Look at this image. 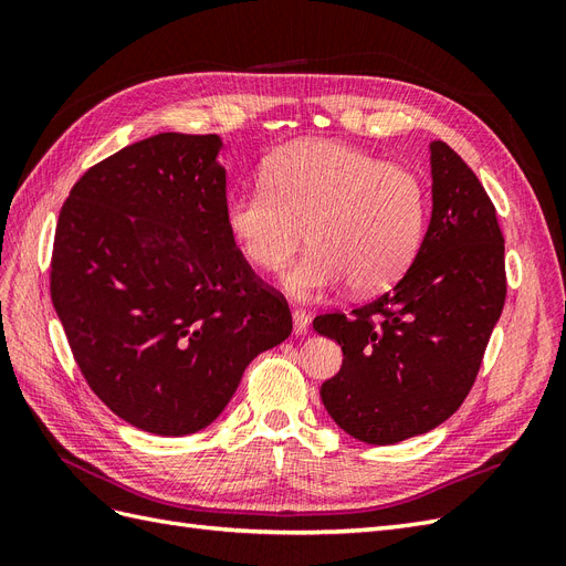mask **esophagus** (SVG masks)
<instances>
[{
	"label": "esophagus",
	"instance_id": "1",
	"mask_svg": "<svg viewBox=\"0 0 566 566\" xmlns=\"http://www.w3.org/2000/svg\"><path fill=\"white\" fill-rule=\"evenodd\" d=\"M306 328H310V316H306V314L300 312V310H295V312H293V333H295V335H304Z\"/></svg>",
	"mask_w": 566,
	"mask_h": 566
}]
</instances>
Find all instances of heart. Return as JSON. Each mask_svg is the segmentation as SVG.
<instances>
[{
    "instance_id": "b5f03b06",
    "label": "heart",
    "mask_w": 566,
    "mask_h": 566,
    "mask_svg": "<svg viewBox=\"0 0 566 566\" xmlns=\"http://www.w3.org/2000/svg\"><path fill=\"white\" fill-rule=\"evenodd\" d=\"M264 181L235 188L224 224L245 260L279 269L302 238L312 248L281 273L295 300L347 281L356 295L397 281L420 248L427 191L416 172L328 139L287 144L264 163Z\"/></svg>"
}]
</instances>
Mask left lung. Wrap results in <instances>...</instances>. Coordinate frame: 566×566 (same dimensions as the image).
<instances>
[{
    "label": "left lung",
    "instance_id": "8db88e82",
    "mask_svg": "<svg viewBox=\"0 0 566 566\" xmlns=\"http://www.w3.org/2000/svg\"><path fill=\"white\" fill-rule=\"evenodd\" d=\"M430 227L403 279L352 316L314 318L345 356L321 401L339 430L373 447L455 413L505 304L503 233L484 186L443 142L430 144Z\"/></svg>",
    "mask_w": 566,
    "mask_h": 566
}]
</instances>
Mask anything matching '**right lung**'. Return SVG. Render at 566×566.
I'll return each mask as SVG.
<instances>
[{
    "label": "right lung",
    "instance_id": "right-lung-1",
    "mask_svg": "<svg viewBox=\"0 0 566 566\" xmlns=\"http://www.w3.org/2000/svg\"><path fill=\"white\" fill-rule=\"evenodd\" d=\"M224 142L163 132L94 165L67 196L51 302L96 397L136 430L219 418L248 364L293 331L224 224Z\"/></svg>",
    "mask_w": 566,
    "mask_h": 566
}]
</instances>
